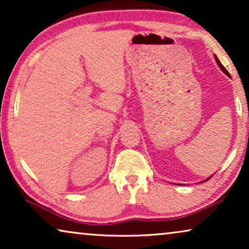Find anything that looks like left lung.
Wrapping results in <instances>:
<instances>
[{
  "label": "left lung",
  "mask_w": 249,
  "mask_h": 249,
  "mask_svg": "<svg viewBox=\"0 0 249 249\" xmlns=\"http://www.w3.org/2000/svg\"><path fill=\"white\" fill-rule=\"evenodd\" d=\"M214 57H215V61H216L217 66H219V67H220V69H221V70H222V71H223V72H224V73H226L228 77H230V78H231V76H230V73H229V72H228V71H227V69H226V68H224V67L222 66V64H221V62H220V61H219V59H217V57H216V55H215V56H214ZM210 178H211V177H210ZM210 178H209V179H210ZM209 179H206V180H209Z\"/></svg>",
  "instance_id": "1"
}]
</instances>
